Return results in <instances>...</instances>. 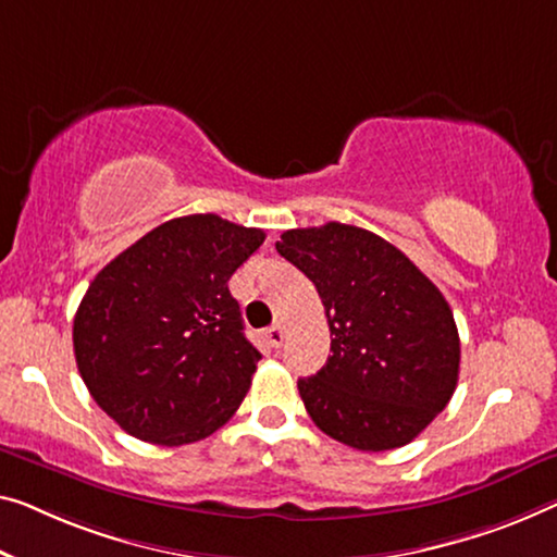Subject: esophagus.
Segmentation results:
<instances>
[{"mask_svg": "<svg viewBox=\"0 0 557 557\" xmlns=\"http://www.w3.org/2000/svg\"><path fill=\"white\" fill-rule=\"evenodd\" d=\"M264 339H268L272 347H280L282 339H285V325H282V322H277V325H272V327L264 330Z\"/></svg>", "mask_w": 557, "mask_h": 557, "instance_id": "1", "label": "esophagus"}]
</instances>
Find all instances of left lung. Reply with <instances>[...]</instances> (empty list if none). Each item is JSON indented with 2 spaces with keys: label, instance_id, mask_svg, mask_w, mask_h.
I'll return each instance as SVG.
<instances>
[{
  "label": "left lung",
  "instance_id": "obj_1",
  "mask_svg": "<svg viewBox=\"0 0 557 557\" xmlns=\"http://www.w3.org/2000/svg\"><path fill=\"white\" fill-rule=\"evenodd\" d=\"M277 252L325 305L330 358L297 380L322 433L358 450L408 445L458 385L460 337L443 293L395 245L343 222L282 232Z\"/></svg>",
  "mask_w": 557,
  "mask_h": 557
}]
</instances>
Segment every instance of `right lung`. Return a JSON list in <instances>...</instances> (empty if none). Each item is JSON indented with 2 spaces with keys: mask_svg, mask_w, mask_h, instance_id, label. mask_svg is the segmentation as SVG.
<instances>
[{
  "mask_svg": "<svg viewBox=\"0 0 557 557\" xmlns=\"http://www.w3.org/2000/svg\"><path fill=\"white\" fill-rule=\"evenodd\" d=\"M264 232L187 214L147 232L97 272L74 314L89 395L124 433L197 443L225 425L262 358L227 282Z\"/></svg>",
  "mask_w": 557,
  "mask_h": 557,
  "instance_id": "add662e5",
  "label": "right lung"
}]
</instances>
